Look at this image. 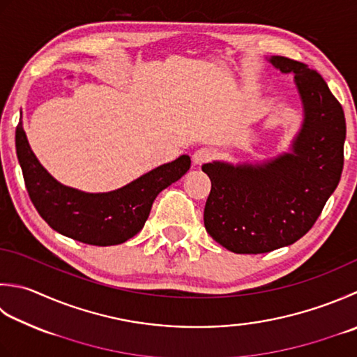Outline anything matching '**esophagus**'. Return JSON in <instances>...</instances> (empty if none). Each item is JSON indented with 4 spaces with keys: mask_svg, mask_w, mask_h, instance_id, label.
<instances>
[{
    "mask_svg": "<svg viewBox=\"0 0 357 357\" xmlns=\"http://www.w3.org/2000/svg\"><path fill=\"white\" fill-rule=\"evenodd\" d=\"M213 158V150L212 149H207V146H202V149H198L197 151L193 153V164L195 165H201L207 162V160H211Z\"/></svg>",
    "mask_w": 357,
    "mask_h": 357,
    "instance_id": "esophagus-1",
    "label": "esophagus"
}]
</instances>
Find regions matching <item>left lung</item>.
<instances>
[{
  "instance_id": "8db88e82",
  "label": "left lung",
  "mask_w": 357,
  "mask_h": 357,
  "mask_svg": "<svg viewBox=\"0 0 357 357\" xmlns=\"http://www.w3.org/2000/svg\"><path fill=\"white\" fill-rule=\"evenodd\" d=\"M269 61L283 74H294L303 105V123L291 153L255 165L220 160L202 165L212 183L206 230L235 254L271 252L302 238L336 190L344 169V109L322 75L278 55Z\"/></svg>"
}]
</instances>
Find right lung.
I'll return each mask as SVG.
<instances>
[{
	"mask_svg": "<svg viewBox=\"0 0 357 357\" xmlns=\"http://www.w3.org/2000/svg\"><path fill=\"white\" fill-rule=\"evenodd\" d=\"M15 146L27 193L41 218L59 234L93 246H113L135 236L149 218L153 201L183 178L192 162L183 155L117 190L85 193L60 184L46 172L31 150L21 122Z\"/></svg>",
	"mask_w": 357,
	"mask_h": 357,
	"instance_id": "1",
	"label": "right lung"
}]
</instances>
